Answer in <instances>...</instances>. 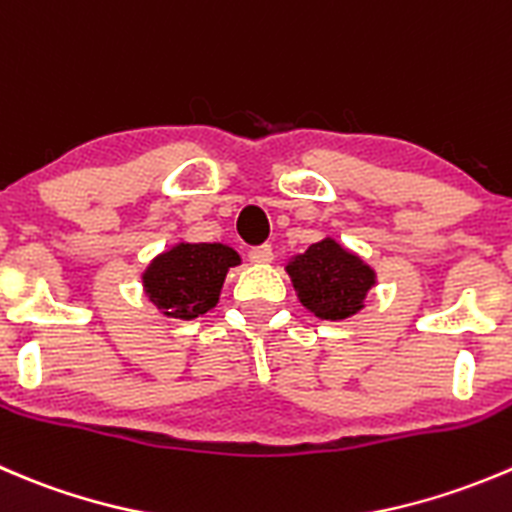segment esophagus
I'll return each instance as SVG.
<instances>
[{"label": "esophagus", "mask_w": 512, "mask_h": 512, "mask_svg": "<svg viewBox=\"0 0 512 512\" xmlns=\"http://www.w3.org/2000/svg\"><path fill=\"white\" fill-rule=\"evenodd\" d=\"M272 257H275V252H272L270 245L252 247V250H250V260L255 262V265H270Z\"/></svg>", "instance_id": "1"}]
</instances>
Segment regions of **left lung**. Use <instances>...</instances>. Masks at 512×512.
<instances>
[{
  "mask_svg": "<svg viewBox=\"0 0 512 512\" xmlns=\"http://www.w3.org/2000/svg\"><path fill=\"white\" fill-rule=\"evenodd\" d=\"M285 272L300 305L317 320H350L365 307L367 292L377 285L375 267L330 235L292 255Z\"/></svg>",
  "mask_w": 512,
  "mask_h": 512,
  "instance_id": "8db88e82",
  "label": "left lung"
}]
</instances>
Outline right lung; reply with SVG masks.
<instances>
[{
	"label": "right lung",
	"instance_id": "obj_1",
	"mask_svg": "<svg viewBox=\"0 0 512 512\" xmlns=\"http://www.w3.org/2000/svg\"><path fill=\"white\" fill-rule=\"evenodd\" d=\"M237 265L242 257L225 242L177 240L142 270V292L162 317L195 320L217 307L227 272Z\"/></svg>",
	"mask_w": 512,
	"mask_h": 512
}]
</instances>
